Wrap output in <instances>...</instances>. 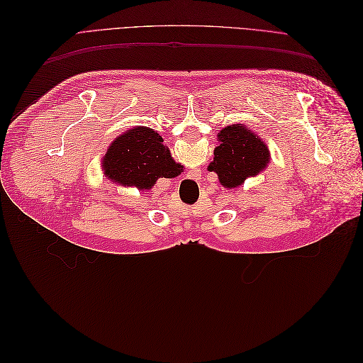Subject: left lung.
<instances>
[{"instance_id":"8db88e82","label":"left lung","mask_w":363,"mask_h":363,"mask_svg":"<svg viewBox=\"0 0 363 363\" xmlns=\"http://www.w3.org/2000/svg\"><path fill=\"white\" fill-rule=\"evenodd\" d=\"M219 145L213 150L208 171L218 174L225 188H238L248 177H256L271 159L265 142L242 124H233L218 133Z\"/></svg>"}]
</instances>
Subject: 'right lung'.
I'll list each match as a JSON object with an SVG mask.
<instances>
[{
	"instance_id": "right-lung-1",
	"label": "right lung",
	"mask_w": 363,
	"mask_h": 363,
	"mask_svg": "<svg viewBox=\"0 0 363 363\" xmlns=\"http://www.w3.org/2000/svg\"><path fill=\"white\" fill-rule=\"evenodd\" d=\"M106 177L121 186L151 189L157 179H172L182 172L168 147L155 130L135 127L116 138L103 159Z\"/></svg>"
}]
</instances>
